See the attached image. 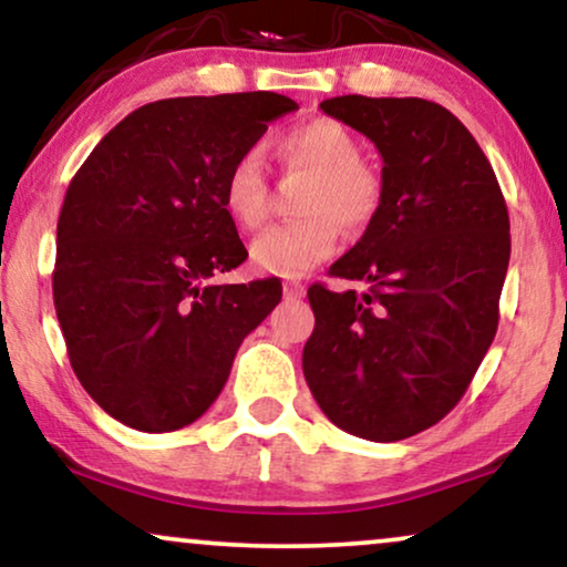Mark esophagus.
Here are the masks:
<instances>
[{"label": "esophagus", "mask_w": 567, "mask_h": 567, "mask_svg": "<svg viewBox=\"0 0 567 567\" xmlns=\"http://www.w3.org/2000/svg\"><path fill=\"white\" fill-rule=\"evenodd\" d=\"M282 290H285V298H288V300H298V298H303L306 285L303 282H285Z\"/></svg>", "instance_id": "obj_1"}]
</instances>
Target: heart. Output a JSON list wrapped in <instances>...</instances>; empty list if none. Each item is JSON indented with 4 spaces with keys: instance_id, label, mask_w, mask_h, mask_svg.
Returning <instances> with one entry per match:
<instances>
[{
    "instance_id": "heart-1",
    "label": "heart",
    "mask_w": 567,
    "mask_h": 567,
    "mask_svg": "<svg viewBox=\"0 0 567 567\" xmlns=\"http://www.w3.org/2000/svg\"><path fill=\"white\" fill-rule=\"evenodd\" d=\"M275 159L288 175H303L298 214L250 243L256 269L277 277H300L332 256L342 230L369 227L382 209L384 185L361 159V146L346 125L329 117L308 120L275 141ZM221 209L240 230H256L269 214V183L256 148L240 152L221 177Z\"/></svg>"
}]
</instances>
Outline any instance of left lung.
Returning a JSON list of instances; mask_svg holds the SVG:
<instances>
[{
  "label": "left lung",
  "instance_id": "1",
  "mask_svg": "<svg viewBox=\"0 0 567 567\" xmlns=\"http://www.w3.org/2000/svg\"><path fill=\"white\" fill-rule=\"evenodd\" d=\"M321 110L374 141L384 198L363 238L329 267L369 288H308L317 327L303 374L334 426L398 442L453 411L484 361L511 219L482 146L442 104L353 93Z\"/></svg>",
  "mask_w": 567,
  "mask_h": 567
}]
</instances>
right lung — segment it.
Instances as JSON below:
<instances>
[{
  "mask_svg": "<svg viewBox=\"0 0 567 567\" xmlns=\"http://www.w3.org/2000/svg\"><path fill=\"white\" fill-rule=\"evenodd\" d=\"M296 110L271 91L162 99L75 172L56 221L54 308L75 377L120 424H193L282 298L277 277L214 282L248 259L219 188L235 156Z\"/></svg>",
  "mask_w": 567,
  "mask_h": 567,
  "instance_id": "right-lung-1",
  "label": "right lung"
}]
</instances>
